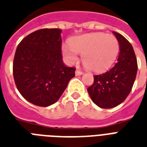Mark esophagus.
Listing matches in <instances>:
<instances>
[{
    "label": "esophagus",
    "mask_w": 147,
    "mask_h": 147,
    "mask_svg": "<svg viewBox=\"0 0 147 147\" xmlns=\"http://www.w3.org/2000/svg\"><path fill=\"white\" fill-rule=\"evenodd\" d=\"M83 74V72L82 71H80L79 69H76V76H82Z\"/></svg>",
    "instance_id": "1"
}]
</instances>
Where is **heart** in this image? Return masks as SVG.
<instances>
[{"label": "heart", "mask_w": 147, "mask_h": 147, "mask_svg": "<svg viewBox=\"0 0 147 147\" xmlns=\"http://www.w3.org/2000/svg\"><path fill=\"white\" fill-rule=\"evenodd\" d=\"M70 47H62V55L68 63L74 64L82 54L84 66L93 72H102L114 64L119 53L118 40L111 34L104 33H85L72 37Z\"/></svg>", "instance_id": "heart-1"}]
</instances>
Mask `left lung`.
Returning <instances> with one entry per match:
<instances>
[{
  "label": "left lung",
  "instance_id": "left-lung-1",
  "mask_svg": "<svg viewBox=\"0 0 147 147\" xmlns=\"http://www.w3.org/2000/svg\"><path fill=\"white\" fill-rule=\"evenodd\" d=\"M118 40L120 53L117 63L105 73L94 76V83L88 88L92 101L101 108L119 105L130 94L137 72L134 50L124 36L113 31Z\"/></svg>",
  "mask_w": 147,
  "mask_h": 147
}]
</instances>
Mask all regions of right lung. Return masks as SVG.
<instances>
[{"label":"right lung","instance_id":"1","mask_svg":"<svg viewBox=\"0 0 147 147\" xmlns=\"http://www.w3.org/2000/svg\"><path fill=\"white\" fill-rule=\"evenodd\" d=\"M61 33L60 29L35 31L22 40L15 53V84L22 96L37 106L56 102L75 77L76 69L62 62Z\"/></svg>","mask_w":147,"mask_h":147}]
</instances>
